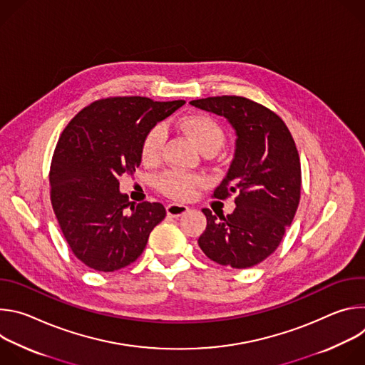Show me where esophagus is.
<instances>
[{
  "instance_id": "1",
  "label": "esophagus",
  "mask_w": 365,
  "mask_h": 365,
  "mask_svg": "<svg viewBox=\"0 0 365 365\" xmlns=\"http://www.w3.org/2000/svg\"><path fill=\"white\" fill-rule=\"evenodd\" d=\"M187 211H189V207L185 206V205H180V203H169L166 206L168 215L173 217V218H179V217L185 215Z\"/></svg>"
}]
</instances>
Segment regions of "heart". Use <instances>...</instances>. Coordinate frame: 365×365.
Listing matches in <instances>:
<instances>
[{
    "label": "heart",
    "mask_w": 365,
    "mask_h": 365,
    "mask_svg": "<svg viewBox=\"0 0 365 365\" xmlns=\"http://www.w3.org/2000/svg\"><path fill=\"white\" fill-rule=\"evenodd\" d=\"M180 131L202 151L217 153L225 143V130L222 125L206 114L186 115L179 121ZM166 141V130L162 124L153 125L141 141V160L144 165H155L162 158V150ZM203 183L199 175H190L179 170H169L162 173L155 186L158 189L176 200H187L193 196L195 189Z\"/></svg>",
    "instance_id": "1"
}]
</instances>
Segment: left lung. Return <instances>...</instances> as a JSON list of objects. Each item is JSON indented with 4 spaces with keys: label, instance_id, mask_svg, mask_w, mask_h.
<instances>
[{
    "label": "left lung",
    "instance_id": "1",
    "mask_svg": "<svg viewBox=\"0 0 365 365\" xmlns=\"http://www.w3.org/2000/svg\"><path fill=\"white\" fill-rule=\"evenodd\" d=\"M193 107L225 117L237 134L235 154L214 197L237 193L232 214L202 210L206 230L197 244L221 266L248 269L279 247L300 200V160L283 120L244 96L195 99Z\"/></svg>",
    "mask_w": 365,
    "mask_h": 365
}]
</instances>
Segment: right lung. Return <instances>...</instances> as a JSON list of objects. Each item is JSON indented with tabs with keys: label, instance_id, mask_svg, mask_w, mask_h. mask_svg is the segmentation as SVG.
Returning a JSON list of instances; mask_svg holds the SVG:
<instances>
[{
	"label": "right lung",
	"instance_id": "right-lung-1",
	"mask_svg": "<svg viewBox=\"0 0 365 365\" xmlns=\"http://www.w3.org/2000/svg\"><path fill=\"white\" fill-rule=\"evenodd\" d=\"M183 103L144 96L99 99L62 131L50 166V199L72 252L89 269L108 273L131 264L165 220L162 203L134 205L120 192L118 179L140 166L145 133Z\"/></svg>",
	"mask_w": 365,
	"mask_h": 365
}]
</instances>
